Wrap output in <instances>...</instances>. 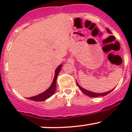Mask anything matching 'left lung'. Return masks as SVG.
I'll use <instances>...</instances> for the list:
<instances>
[{
    "label": "left lung",
    "instance_id": "1",
    "mask_svg": "<svg viewBox=\"0 0 132 132\" xmlns=\"http://www.w3.org/2000/svg\"><path fill=\"white\" fill-rule=\"evenodd\" d=\"M107 31L108 32V33H111L110 30L109 29H107ZM77 86L79 88V89L81 90V92H82L83 93H84V94H86V95L88 96H89V97H100V96H104V95H106L107 94H108L109 93H110L111 92H112L113 89H112V90L110 91H108V92H105V93H93V92H89V91H88L86 90V89H84V88H81V87L78 84V83L77 82Z\"/></svg>",
    "mask_w": 132,
    "mask_h": 132
}]
</instances>
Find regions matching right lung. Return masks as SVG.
<instances>
[{"mask_svg":"<svg viewBox=\"0 0 132 132\" xmlns=\"http://www.w3.org/2000/svg\"><path fill=\"white\" fill-rule=\"evenodd\" d=\"M61 67H62V64L59 66V67L56 69L54 79H53V82H52V85L50 86V87L46 91H45V92H43V93H40V94L38 95L34 96V97H29V98H28V99H29V100L34 101H44L46 100L47 98L50 97L54 93V92H55L56 80H57V76H58L59 73V71H61Z\"/></svg>","mask_w":132,"mask_h":132,"instance_id":"add662e5","label":"right lung"}]
</instances>
